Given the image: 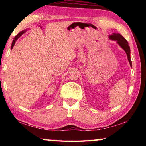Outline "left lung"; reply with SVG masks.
<instances>
[{
	"instance_id": "obj_1",
	"label": "left lung",
	"mask_w": 146,
	"mask_h": 146,
	"mask_svg": "<svg viewBox=\"0 0 146 146\" xmlns=\"http://www.w3.org/2000/svg\"><path fill=\"white\" fill-rule=\"evenodd\" d=\"M109 38L111 40L117 42V43L125 51V53L127 56L128 61L129 62V64L131 67L132 66L131 60L130 56V47L129 46L127 41L123 37V36L121 35L120 33H112L110 35H109Z\"/></svg>"
}]
</instances>
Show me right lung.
I'll list each match as a JSON object with an SVG mask.
<instances>
[{"instance_id":"1","label":"right lung","mask_w":146,"mask_h":146,"mask_svg":"<svg viewBox=\"0 0 146 146\" xmlns=\"http://www.w3.org/2000/svg\"><path fill=\"white\" fill-rule=\"evenodd\" d=\"M26 31V30H23V31H21V32H20V33H19L17 35L15 36V37L14 38V40H13V42H12L11 47V49H13V46H14V45H15V42H16V41H17V39H18V38L20 37V36H22V35H23L24 33H25Z\"/></svg>"}]
</instances>
